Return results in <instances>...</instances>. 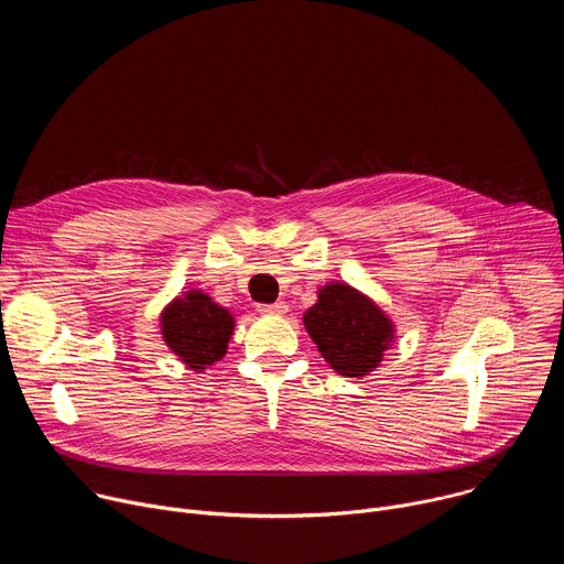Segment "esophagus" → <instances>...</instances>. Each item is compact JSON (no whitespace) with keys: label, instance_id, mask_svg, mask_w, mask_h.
<instances>
[{"label":"esophagus","instance_id":"esophagus-1","mask_svg":"<svg viewBox=\"0 0 564 564\" xmlns=\"http://www.w3.org/2000/svg\"><path fill=\"white\" fill-rule=\"evenodd\" d=\"M259 310H261L263 314H285L288 305H285V301H276V303H265V305H259Z\"/></svg>","mask_w":564,"mask_h":564}]
</instances>
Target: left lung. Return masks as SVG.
<instances>
[{
	"label": "left lung",
	"mask_w": 564,
	"mask_h": 564,
	"mask_svg": "<svg viewBox=\"0 0 564 564\" xmlns=\"http://www.w3.org/2000/svg\"><path fill=\"white\" fill-rule=\"evenodd\" d=\"M318 352L344 377L372 372L394 339L392 321L361 292L346 283L318 290V301L303 314Z\"/></svg>",
	"instance_id": "obj_1"
}]
</instances>
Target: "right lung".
Wrapping results in <instances>:
<instances>
[{"mask_svg": "<svg viewBox=\"0 0 564 564\" xmlns=\"http://www.w3.org/2000/svg\"><path fill=\"white\" fill-rule=\"evenodd\" d=\"M160 324L170 350L196 372L223 359L234 333V316L200 290L174 299Z\"/></svg>", "mask_w": 564, "mask_h": 564, "instance_id": "add662e5", "label": "right lung"}]
</instances>
